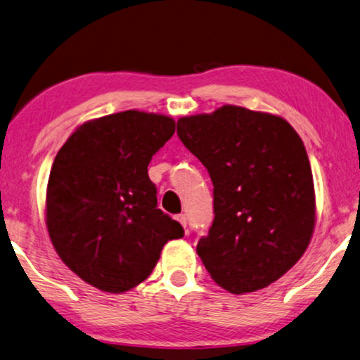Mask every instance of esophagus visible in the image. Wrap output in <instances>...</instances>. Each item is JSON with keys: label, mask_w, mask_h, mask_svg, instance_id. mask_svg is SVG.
<instances>
[{"label": "esophagus", "mask_w": 360, "mask_h": 360, "mask_svg": "<svg viewBox=\"0 0 360 360\" xmlns=\"http://www.w3.org/2000/svg\"><path fill=\"white\" fill-rule=\"evenodd\" d=\"M176 220H177V222H179L181 225H183L184 229H186V225H188V217H186L184 214H179V215H176Z\"/></svg>", "instance_id": "34e87169"}]
</instances>
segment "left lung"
I'll return each instance as SVG.
<instances>
[{"label": "left lung", "instance_id": "1", "mask_svg": "<svg viewBox=\"0 0 360 360\" xmlns=\"http://www.w3.org/2000/svg\"><path fill=\"white\" fill-rule=\"evenodd\" d=\"M177 135L214 184L215 217L198 242L205 270L236 295L271 285L303 257L314 230L313 172L300 135L281 117L236 105L179 118Z\"/></svg>", "mask_w": 360, "mask_h": 360}]
</instances>
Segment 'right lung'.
<instances>
[{
  "mask_svg": "<svg viewBox=\"0 0 360 360\" xmlns=\"http://www.w3.org/2000/svg\"><path fill=\"white\" fill-rule=\"evenodd\" d=\"M176 122L127 110L80 124L57 153L46 224L60 260L95 288L123 293L151 275L179 222L158 209L151 158Z\"/></svg>",
  "mask_w": 360,
  "mask_h": 360,
  "instance_id": "right-lung-1",
  "label": "right lung"
}]
</instances>
